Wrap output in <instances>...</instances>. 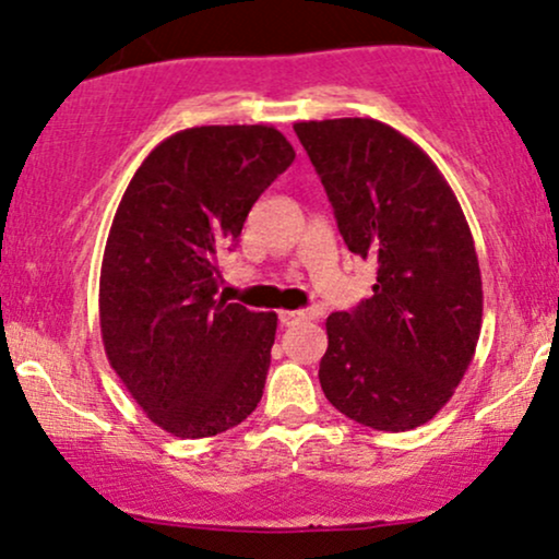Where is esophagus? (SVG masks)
Instances as JSON below:
<instances>
[{
    "mask_svg": "<svg viewBox=\"0 0 559 559\" xmlns=\"http://www.w3.org/2000/svg\"><path fill=\"white\" fill-rule=\"evenodd\" d=\"M307 318V312H301V310H281L278 312V320H281V325H297V323H301V320Z\"/></svg>",
    "mask_w": 559,
    "mask_h": 559,
    "instance_id": "34e87169",
    "label": "esophagus"
}]
</instances>
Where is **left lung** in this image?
<instances>
[{
    "label": "left lung",
    "instance_id": "1",
    "mask_svg": "<svg viewBox=\"0 0 559 559\" xmlns=\"http://www.w3.org/2000/svg\"><path fill=\"white\" fill-rule=\"evenodd\" d=\"M373 297L325 320L320 386L338 413L409 431L449 402L476 355L478 254L457 197L415 141L373 118L294 123Z\"/></svg>",
    "mask_w": 559,
    "mask_h": 559
}]
</instances>
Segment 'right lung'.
Listing matches in <instances>:
<instances>
[{"mask_svg": "<svg viewBox=\"0 0 559 559\" xmlns=\"http://www.w3.org/2000/svg\"><path fill=\"white\" fill-rule=\"evenodd\" d=\"M294 157L273 126L186 128L159 141L120 199L99 275L102 342L163 431L223 433L262 400L278 316L215 299L217 258Z\"/></svg>", "mask_w": 559, "mask_h": 559, "instance_id": "1", "label": "right lung"}]
</instances>
